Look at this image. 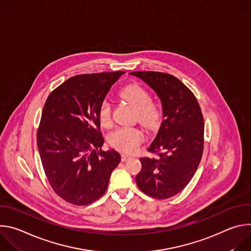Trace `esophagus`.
<instances>
[{
	"mask_svg": "<svg viewBox=\"0 0 251 251\" xmlns=\"http://www.w3.org/2000/svg\"><path fill=\"white\" fill-rule=\"evenodd\" d=\"M121 157H122V161H123V162H125V161H127V160H129V159L131 158V156L128 155V154H126V153H123Z\"/></svg>",
	"mask_w": 251,
	"mask_h": 251,
	"instance_id": "obj_1",
	"label": "esophagus"
}]
</instances>
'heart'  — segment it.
Masks as SVG:
<instances>
[{
	"label": "heart",
	"mask_w": 251,
	"mask_h": 251,
	"mask_svg": "<svg viewBox=\"0 0 251 251\" xmlns=\"http://www.w3.org/2000/svg\"><path fill=\"white\" fill-rule=\"evenodd\" d=\"M121 96L129 101L136 108V118L146 127L155 126L160 119L157 106L151 102L150 94L138 85H130L121 91ZM98 117L101 125L107 127L111 124V106L108 101L100 105ZM110 144L123 152L135 151L144 139V133L137 127L122 126L112 131L109 135Z\"/></svg>",
	"instance_id": "1"
}]
</instances>
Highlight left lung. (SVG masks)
I'll return each instance as SVG.
<instances>
[{
  "label": "left lung",
  "instance_id": "left-lung-1",
  "mask_svg": "<svg viewBox=\"0 0 251 251\" xmlns=\"http://www.w3.org/2000/svg\"><path fill=\"white\" fill-rule=\"evenodd\" d=\"M150 86L163 107V122L148 151L157 157L141 158L138 188L165 200L183 191L194 176L203 151L204 123L193 92L176 77L156 71L131 73Z\"/></svg>",
  "mask_w": 251,
  "mask_h": 251
}]
</instances>
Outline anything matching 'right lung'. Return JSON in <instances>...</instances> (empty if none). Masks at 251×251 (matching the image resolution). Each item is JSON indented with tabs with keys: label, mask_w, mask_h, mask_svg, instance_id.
Returning <instances> with one entry per match:
<instances>
[{
	"label": "right lung",
	"mask_w": 251,
	"mask_h": 251,
	"mask_svg": "<svg viewBox=\"0 0 251 251\" xmlns=\"http://www.w3.org/2000/svg\"><path fill=\"white\" fill-rule=\"evenodd\" d=\"M124 71L68 78L48 97L37 143L42 164L53 191L76 205L104 195L112 171L121 161L114 149L102 151L98 112L111 86Z\"/></svg>",
	"instance_id": "obj_1"
}]
</instances>
